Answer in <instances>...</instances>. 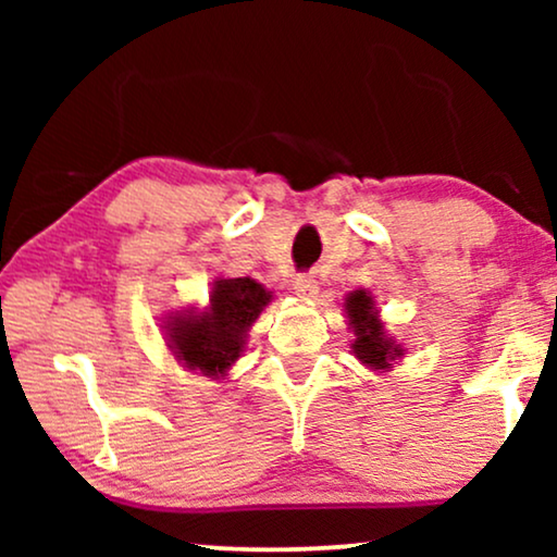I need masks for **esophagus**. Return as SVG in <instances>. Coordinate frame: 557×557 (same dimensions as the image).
I'll return each instance as SVG.
<instances>
[{"mask_svg": "<svg viewBox=\"0 0 557 557\" xmlns=\"http://www.w3.org/2000/svg\"><path fill=\"white\" fill-rule=\"evenodd\" d=\"M294 292L304 296V299H309V296H314L319 292V281L311 276V273H301V276L294 278Z\"/></svg>", "mask_w": 557, "mask_h": 557, "instance_id": "34e87169", "label": "esophagus"}]
</instances>
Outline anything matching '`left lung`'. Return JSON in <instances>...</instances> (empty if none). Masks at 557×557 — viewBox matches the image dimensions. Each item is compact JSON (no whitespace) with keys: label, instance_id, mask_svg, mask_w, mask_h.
Instances as JSON below:
<instances>
[{"label":"left lung","instance_id":"1","mask_svg":"<svg viewBox=\"0 0 557 557\" xmlns=\"http://www.w3.org/2000/svg\"><path fill=\"white\" fill-rule=\"evenodd\" d=\"M345 307L349 314V324H352L357 337L352 345L355 355L375 370H385L393 360H398L403 349L400 345H395L393 339L385 337L383 322L377 319L372 296H368V292H355L347 299Z\"/></svg>","mask_w":557,"mask_h":557}]
</instances>
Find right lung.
<instances>
[{"label": "right lung", "mask_w": 557, "mask_h": 557, "mask_svg": "<svg viewBox=\"0 0 557 557\" xmlns=\"http://www.w3.org/2000/svg\"><path fill=\"white\" fill-rule=\"evenodd\" d=\"M271 294L253 278H220L202 314L172 317L170 345L187 368L223 375L238 360L248 326L256 322Z\"/></svg>", "instance_id": "obj_1"}]
</instances>
